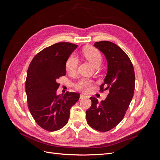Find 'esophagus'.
Segmentation results:
<instances>
[{
	"label": "esophagus",
	"instance_id": "obj_1",
	"mask_svg": "<svg viewBox=\"0 0 160 160\" xmlns=\"http://www.w3.org/2000/svg\"><path fill=\"white\" fill-rule=\"evenodd\" d=\"M88 97H87L86 95H83V94H81L80 95V99H84V98H87Z\"/></svg>",
	"mask_w": 160,
	"mask_h": 160
}]
</instances>
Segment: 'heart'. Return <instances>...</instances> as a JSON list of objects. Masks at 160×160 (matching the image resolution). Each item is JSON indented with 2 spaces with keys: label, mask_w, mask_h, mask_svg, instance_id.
<instances>
[{
  "label": "heart",
  "mask_w": 160,
  "mask_h": 160,
  "mask_svg": "<svg viewBox=\"0 0 160 160\" xmlns=\"http://www.w3.org/2000/svg\"><path fill=\"white\" fill-rule=\"evenodd\" d=\"M83 54L86 59L95 67L101 64V55L100 52L95 48H88V49H85ZM77 65H78V59L77 56L74 54L70 55L65 63L67 72L70 75L74 74L77 71ZM92 86H93L92 81L86 78H83L77 82L75 85V88L77 91L87 93L91 90Z\"/></svg>",
  "instance_id": "heart-1"
}]
</instances>
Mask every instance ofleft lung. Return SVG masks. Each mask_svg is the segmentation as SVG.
<instances>
[{
  "mask_svg": "<svg viewBox=\"0 0 160 160\" xmlns=\"http://www.w3.org/2000/svg\"><path fill=\"white\" fill-rule=\"evenodd\" d=\"M94 46L108 61L107 75L100 91L108 89L109 93L101 103L90 98L91 106L86 111V119L90 127L105 132L114 128L124 118L134 93L135 72L128 55L115 43L99 41Z\"/></svg>",
  "mask_w": 160,
  "mask_h": 160,
  "instance_id": "obj_1",
  "label": "left lung"
}]
</instances>
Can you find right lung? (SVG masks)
<instances>
[{
    "mask_svg": "<svg viewBox=\"0 0 160 160\" xmlns=\"http://www.w3.org/2000/svg\"><path fill=\"white\" fill-rule=\"evenodd\" d=\"M77 47L71 42L56 43L37 54L28 67L25 83L28 108L37 123L49 132L65 126L71 107L79 99V94L74 92L57 95V79L66 75V61Z\"/></svg>",
    "mask_w": 160,
    "mask_h": 160,
    "instance_id": "1",
    "label": "right lung"
}]
</instances>
